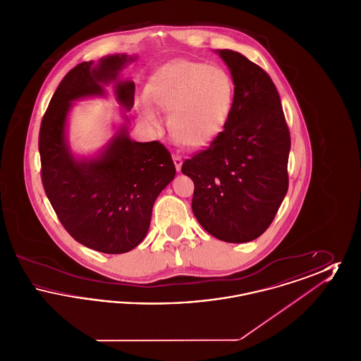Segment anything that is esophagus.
Segmentation results:
<instances>
[{
	"label": "esophagus",
	"mask_w": 361,
	"mask_h": 361,
	"mask_svg": "<svg viewBox=\"0 0 361 361\" xmlns=\"http://www.w3.org/2000/svg\"><path fill=\"white\" fill-rule=\"evenodd\" d=\"M173 162H174V166L177 169V172L181 171V165H183V158L180 155L173 154Z\"/></svg>",
	"instance_id": "34e87169"
}]
</instances>
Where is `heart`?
<instances>
[{"label":"heart","mask_w":361,"mask_h":361,"mask_svg":"<svg viewBox=\"0 0 361 361\" xmlns=\"http://www.w3.org/2000/svg\"><path fill=\"white\" fill-rule=\"evenodd\" d=\"M146 96L155 106L169 112V131L177 142L202 147L219 137L227 126L234 104V82L219 66L178 59L155 71ZM140 114L152 124L159 121L150 104H142Z\"/></svg>","instance_id":"1"}]
</instances>
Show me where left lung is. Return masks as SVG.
<instances>
[{"instance_id": "left-lung-1", "label": "left lung", "mask_w": 361, "mask_h": 361, "mask_svg": "<svg viewBox=\"0 0 361 361\" xmlns=\"http://www.w3.org/2000/svg\"><path fill=\"white\" fill-rule=\"evenodd\" d=\"M234 81V104L221 135L184 161L195 184L192 211L224 242L258 238L288 190L290 130L274 81L240 52L221 50Z\"/></svg>"}]
</instances>
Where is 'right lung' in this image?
I'll return each mask as SVG.
<instances>
[{
	"instance_id": "1",
	"label": "right lung",
	"mask_w": 361,
	"mask_h": 361,
	"mask_svg": "<svg viewBox=\"0 0 361 361\" xmlns=\"http://www.w3.org/2000/svg\"><path fill=\"white\" fill-rule=\"evenodd\" d=\"M127 55L82 62L63 77L43 115L39 131L40 176L52 208L70 235L86 247L121 255L147 234L155 199L174 177L172 155L158 140L133 142L123 128L104 154L78 162L65 142L70 102L103 94L100 82L116 81ZM126 109L134 105L135 84L116 82Z\"/></svg>"
}]
</instances>
